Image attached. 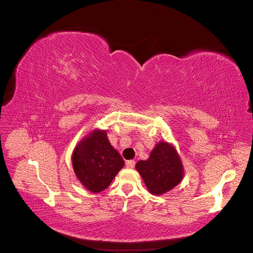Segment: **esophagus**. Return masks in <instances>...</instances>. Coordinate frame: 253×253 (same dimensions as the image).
<instances>
[{"label":"esophagus","instance_id":"esophagus-1","mask_svg":"<svg viewBox=\"0 0 253 253\" xmlns=\"http://www.w3.org/2000/svg\"><path fill=\"white\" fill-rule=\"evenodd\" d=\"M126 168H128V169H133V168L135 167V162L134 160H127V162L126 163Z\"/></svg>","mask_w":253,"mask_h":253}]
</instances>
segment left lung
I'll use <instances>...</instances> for the list:
<instances>
[{"label": "left lung", "mask_w": 253, "mask_h": 253, "mask_svg": "<svg viewBox=\"0 0 253 253\" xmlns=\"http://www.w3.org/2000/svg\"><path fill=\"white\" fill-rule=\"evenodd\" d=\"M145 187L153 195H163L181 182L185 169L175 145L165 140L158 141L150 157L139 160L135 166Z\"/></svg>", "instance_id": "left-lung-1"}]
</instances>
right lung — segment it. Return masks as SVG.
Listing matches in <instances>:
<instances>
[{
  "label": "right lung",
  "instance_id": "right-lung-1",
  "mask_svg": "<svg viewBox=\"0 0 253 253\" xmlns=\"http://www.w3.org/2000/svg\"><path fill=\"white\" fill-rule=\"evenodd\" d=\"M72 165L81 185L99 193L111 185L125 160L111 144L105 129L94 128L76 144Z\"/></svg>",
  "mask_w": 253,
  "mask_h": 253
}]
</instances>
